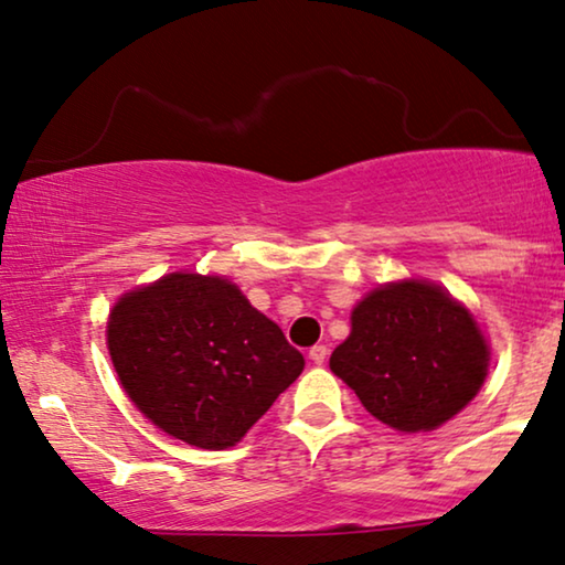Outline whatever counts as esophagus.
Here are the masks:
<instances>
[{"label": "esophagus", "mask_w": 565, "mask_h": 565, "mask_svg": "<svg viewBox=\"0 0 565 565\" xmlns=\"http://www.w3.org/2000/svg\"><path fill=\"white\" fill-rule=\"evenodd\" d=\"M309 359H312V363L322 365V363H324V359H328V348H324V345H315V348H309Z\"/></svg>", "instance_id": "obj_1"}]
</instances>
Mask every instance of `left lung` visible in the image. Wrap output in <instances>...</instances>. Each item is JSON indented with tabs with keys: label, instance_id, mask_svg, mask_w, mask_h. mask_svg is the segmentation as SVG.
Segmentation results:
<instances>
[{
	"label": "left lung",
	"instance_id": "8db88e82",
	"mask_svg": "<svg viewBox=\"0 0 565 565\" xmlns=\"http://www.w3.org/2000/svg\"><path fill=\"white\" fill-rule=\"evenodd\" d=\"M330 369L365 412L402 433L435 430L473 399L489 351L473 317L440 286L388 284L351 317Z\"/></svg>",
	"mask_w": 565,
	"mask_h": 565
}]
</instances>
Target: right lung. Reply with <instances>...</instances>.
I'll list each match as a JSON object with an SVG mask.
<instances>
[{
	"label": "right lung",
	"instance_id": "add662e5",
	"mask_svg": "<svg viewBox=\"0 0 565 565\" xmlns=\"http://www.w3.org/2000/svg\"><path fill=\"white\" fill-rule=\"evenodd\" d=\"M107 345L142 415L206 450L241 440L305 369L279 324L220 276L169 274L130 291Z\"/></svg>",
	"mask_w": 565,
	"mask_h": 565
}]
</instances>
